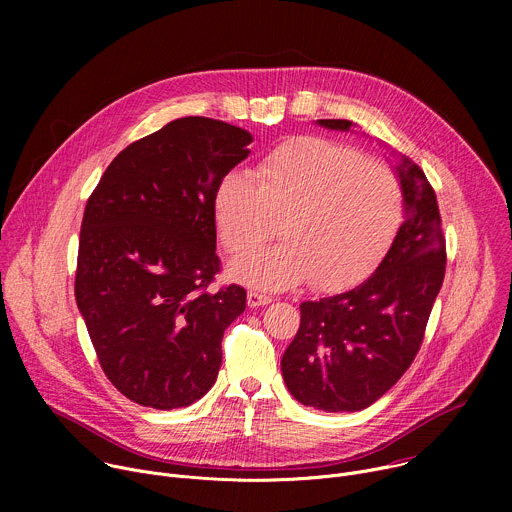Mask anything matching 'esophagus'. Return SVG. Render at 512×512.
Returning <instances> with one entry per match:
<instances>
[{"mask_svg": "<svg viewBox=\"0 0 512 512\" xmlns=\"http://www.w3.org/2000/svg\"><path fill=\"white\" fill-rule=\"evenodd\" d=\"M247 304H249V308H261V306L271 304V298L259 294V291H249V294H247Z\"/></svg>", "mask_w": 512, "mask_h": 512, "instance_id": "obj_1", "label": "esophagus"}]
</instances>
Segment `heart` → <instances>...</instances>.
Wrapping results in <instances>:
<instances>
[{
    "instance_id": "1",
    "label": "heart",
    "mask_w": 512,
    "mask_h": 512,
    "mask_svg": "<svg viewBox=\"0 0 512 512\" xmlns=\"http://www.w3.org/2000/svg\"><path fill=\"white\" fill-rule=\"evenodd\" d=\"M212 218L223 247L243 255L277 231L285 243L235 259L231 279L283 291L308 279L342 289L369 275L403 221V190L379 162L348 145L300 137L273 150L255 180L231 170L212 194Z\"/></svg>"
}]
</instances>
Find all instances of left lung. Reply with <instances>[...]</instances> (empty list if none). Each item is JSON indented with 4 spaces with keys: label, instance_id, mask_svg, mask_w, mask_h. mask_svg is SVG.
<instances>
[{
    "label": "left lung",
    "instance_id": "obj_1",
    "mask_svg": "<svg viewBox=\"0 0 512 512\" xmlns=\"http://www.w3.org/2000/svg\"><path fill=\"white\" fill-rule=\"evenodd\" d=\"M316 123L334 131L356 127L346 119ZM393 170L405 221L387 255L360 285L304 302L300 330L283 352L285 387L306 407L360 411L381 399L413 362L442 289L446 239L435 192L409 158L399 156Z\"/></svg>",
    "mask_w": 512,
    "mask_h": 512
}]
</instances>
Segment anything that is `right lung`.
<instances>
[{
    "label": "right lung",
    "instance_id": "add662e5",
    "mask_svg": "<svg viewBox=\"0 0 512 512\" xmlns=\"http://www.w3.org/2000/svg\"><path fill=\"white\" fill-rule=\"evenodd\" d=\"M251 141L225 121L174 119L127 145L87 202L77 306L107 379L137 405L188 407L216 381L247 291L206 289L221 269L212 194Z\"/></svg>",
    "mask_w": 512,
    "mask_h": 512
}]
</instances>
